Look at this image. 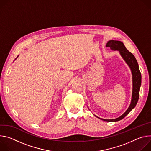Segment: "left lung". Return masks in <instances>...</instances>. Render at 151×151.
Returning a JSON list of instances; mask_svg holds the SVG:
<instances>
[{"instance_id":"1","label":"left lung","mask_w":151,"mask_h":151,"mask_svg":"<svg viewBox=\"0 0 151 151\" xmlns=\"http://www.w3.org/2000/svg\"><path fill=\"white\" fill-rule=\"evenodd\" d=\"M106 46L107 47H110L111 49L114 50H119L121 56L128 63L129 66L130 67L132 74V99L131 102L129 107L127 109V110L118 118H116L114 119H103L101 118H99L104 121L107 122H116L122 119L125 117L131 111V110L134 108L136 106L137 101L139 98V92H140V88L141 85V80L142 76L141 73L139 68V65L137 61L131 52H129L128 50L126 48L125 46L124 45V43L119 41H114L110 40L109 41Z\"/></svg>"}]
</instances>
